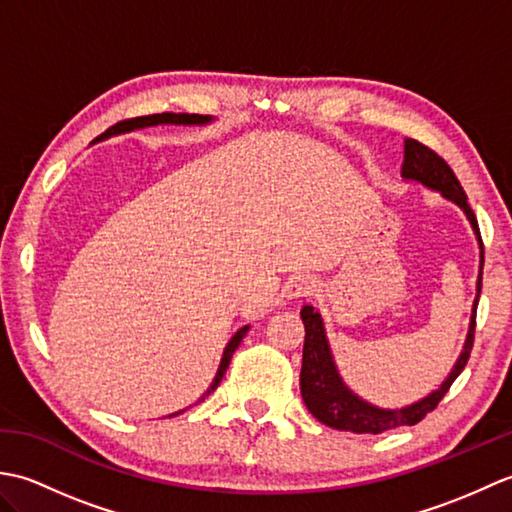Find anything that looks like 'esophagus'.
<instances>
[{
  "instance_id": "1",
  "label": "esophagus",
  "mask_w": 512,
  "mask_h": 512,
  "mask_svg": "<svg viewBox=\"0 0 512 512\" xmlns=\"http://www.w3.org/2000/svg\"><path fill=\"white\" fill-rule=\"evenodd\" d=\"M314 290H317V286L310 277H292L286 286V295L288 299H306Z\"/></svg>"
}]
</instances>
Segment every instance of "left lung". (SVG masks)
Masks as SVG:
<instances>
[{
    "mask_svg": "<svg viewBox=\"0 0 512 512\" xmlns=\"http://www.w3.org/2000/svg\"><path fill=\"white\" fill-rule=\"evenodd\" d=\"M402 178L416 180L424 187L433 191H440L442 198L458 204L460 209L469 217L473 231L480 242V277H477V295L473 301V314L469 334H466L464 350L453 365L447 380L429 396L413 402L402 409H380L369 405L363 398H358L352 389H347L343 378L339 376V369L334 365V358L330 352V343L325 339L323 319L321 314L312 306H303L301 321L306 325V341H303V363H301V396L306 402L308 411L319 422L328 424L332 429L339 431H352V433H383L398 427H411L418 424L429 411L438 407V402L447 394L453 380L460 376L466 361H469L475 339V312L477 301H480L482 292V268H484V244L480 237V226H477L475 213L469 206V198L462 189L460 180L455 178L453 169L440 158L436 151L427 145L418 143L413 138H405V160H402Z\"/></svg>",
    "mask_w": 512,
    "mask_h": 512,
    "instance_id": "8db88e82",
    "label": "left lung"
}]
</instances>
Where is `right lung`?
<instances>
[{
	"instance_id": "right-lung-1",
	"label": "right lung",
	"mask_w": 512,
	"mask_h": 512,
	"mask_svg": "<svg viewBox=\"0 0 512 512\" xmlns=\"http://www.w3.org/2000/svg\"><path fill=\"white\" fill-rule=\"evenodd\" d=\"M211 121H213L211 116H202V114H171V112H165V114L138 116V118H127V121L116 123L114 127L107 129V132L103 134V138H105V136H114V134L132 132V129H140V127H151V125H206V123H211ZM246 332H248V325H244V328H239V330L233 334V339L228 341V345L224 347L220 367H217V374H215V378H213V383H211L209 389H206L204 396H209L211 391H215L217 385H220V380H222V376L226 374V369H228V363H231V358H233V352L237 350V345L242 343ZM204 396H202V400H204ZM178 413H182V411H178ZM178 413H173V416H178ZM169 418H171V416H169Z\"/></svg>"
}]
</instances>
